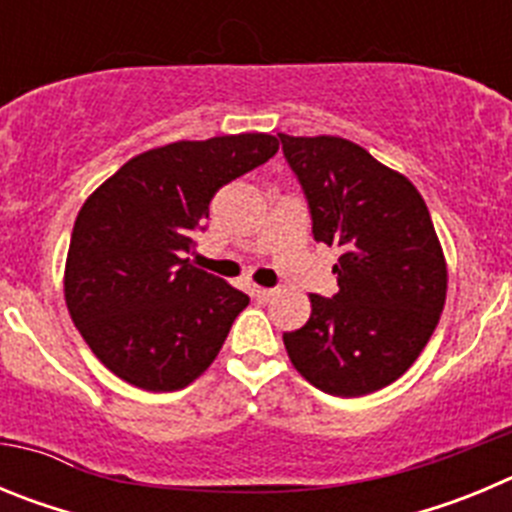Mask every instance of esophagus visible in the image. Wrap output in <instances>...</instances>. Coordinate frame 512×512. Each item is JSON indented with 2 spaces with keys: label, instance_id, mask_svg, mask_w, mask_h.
<instances>
[{
  "label": "esophagus",
  "instance_id": "34e87169",
  "mask_svg": "<svg viewBox=\"0 0 512 512\" xmlns=\"http://www.w3.org/2000/svg\"><path fill=\"white\" fill-rule=\"evenodd\" d=\"M251 295L256 297L259 302H269L271 297H274V289H266V287H253Z\"/></svg>",
  "mask_w": 512,
  "mask_h": 512
}]
</instances>
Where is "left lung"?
Listing matches in <instances>:
<instances>
[{"label": "left lung", "mask_w": 512, "mask_h": 512, "mask_svg": "<svg viewBox=\"0 0 512 512\" xmlns=\"http://www.w3.org/2000/svg\"><path fill=\"white\" fill-rule=\"evenodd\" d=\"M312 217V235L341 251L338 292L310 295V320L284 333L289 361L336 397L377 392L408 372L446 302V259L418 189L336 135L279 133Z\"/></svg>", "instance_id": "left-lung-1"}]
</instances>
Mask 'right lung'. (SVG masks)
Wrapping results in <instances>:
<instances>
[{
	"instance_id": "add662e5",
	"label": "right lung",
	"mask_w": 512,
	"mask_h": 512,
	"mask_svg": "<svg viewBox=\"0 0 512 512\" xmlns=\"http://www.w3.org/2000/svg\"><path fill=\"white\" fill-rule=\"evenodd\" d=\"M266 133L179 140L130 158L76 215L63 295L71 320L112 374L174 392L220 354L248 295L184 253L220 187L266 164Z\"/></svg>"
}]
</instances>
